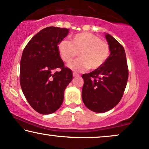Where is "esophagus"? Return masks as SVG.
Instances as JSON below:
<instances>
[{"label":"esophagus","instance_id":"34e87169","mask_svg":"<svg viewBox=\"0 0 149 149\" xmlns=\"http://www.w3.org/2000/svg\"><path fill=\"white\" fill-rule=\"evenodd\" d=\"M73 77H77V76H79V74H78V73H75V72H73Z\"/></svg>","mask_w":149,"mask_h":149}]
</instances>
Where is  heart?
<instances>
[{"label": "heart", "instance_id": "1", "mask_svg": "<svg viewBox=\"0 0 149 149\" xmlns=\"http://www.w3.org/2000/svg\"><path fill=\"white\" fill-rule=\"evenodd\" d=\"M59 54L64 62H71L79 52L80 58L69 64L73 71L97 69L106 62L110 48L106 42L94 34L81 33L73 36L71 41L62 39L59 42Z\"/></svg>", "mask_w": 149, "mask_h": 149}]
</instances>
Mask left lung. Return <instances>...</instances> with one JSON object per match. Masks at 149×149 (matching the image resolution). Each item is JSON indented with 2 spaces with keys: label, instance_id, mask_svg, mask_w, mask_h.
<instances>
[{
  "label": "left lung",
  "instance_id": "obj_1",
  "mask_svg": "<svg viewBox=\"0 0 149 149\" xmlns=\"http://www.w3.org/2000/svg\"><path fill=\"white\" fill-rule=\"evenodd\" d=\"M110 54L101 67L82 75V98L87 108L97 113L111 110L122 98L128 78L124 48L112 36L105 34Z\"/></svg>",
  "mask_w": 149,
  "mask_h": 149
}]
</instances>
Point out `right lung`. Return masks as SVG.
<instances>
[{
    "label": "right lung",
    "mask_w": 149,
    "mask_h": 149,
    "mask_svg": "<svg viewBox=\"0 0 149 149\" xmlns=\"http://www.w3.org/2000/svg\"><path fill=\"white\" fill-rule=\"evenodd\" d=\"M69 31L47 27L36 34L23 50L21 87L31 107L42 114L53 113L60 108L64 90L73 79L72 71L64 67L57 48ZM55 69L59 71L55 72Z\"/></svg>",
    "instance_id": "add662e5"
}]
</instances>
